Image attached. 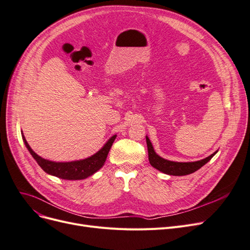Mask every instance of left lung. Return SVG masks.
Wrapping results in <instances>:
<instances>
[{
	"mask_svg": "<svg viewBox=\"0 0 250 250\" xmlns=\"http://www.w3.org/2000/svg\"><path fill=\"white\" fill-rule=\"evenodd\" d=\"M146 142H147L148 158H149L150 165L153 167H155L156 169L167 173V175H170V176L190 175V173L201 168L205 164H208V162L214 156L216 152H218V151H215L214 153H212L208 157L198 160V161L177 162V161H170V160L165 159V158L160 157L159 155H157L148 137H146Z\"/></svg>",
	"mask_w": 250,
	"mask_h": 250,
	"instance_id": "obj_1",
	"label": "left lung"
}]
</instances>
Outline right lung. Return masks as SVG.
<instances>
[{"instance_id": "right-lung-1", "label": "right lung", "mask_w": 250, "mask_h": 250, "mask_svg": "<svg viewBox=\"0 0 250 250\" xmlns=\"http://www.w3.org/2000/svg\"><path fill=\"white\" fill-rule=\"evenodd\" d=\"M115 138L116 135L112 136L97 153L88 158L70 162H56L39 156L30 148L24 136H22L23 142L29 151V153L36 159L38 165L42 168V170L49 173V175L55 176L63 180H83L94 175L97 170H99L104 166L108 152H109Z\"/></svg>"}]
</instances>
